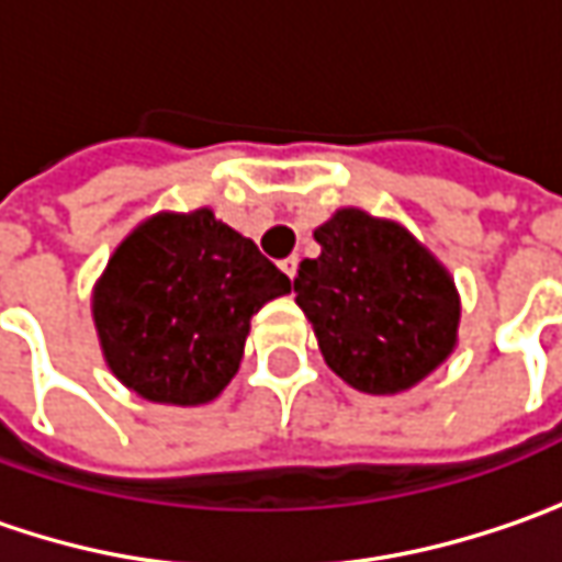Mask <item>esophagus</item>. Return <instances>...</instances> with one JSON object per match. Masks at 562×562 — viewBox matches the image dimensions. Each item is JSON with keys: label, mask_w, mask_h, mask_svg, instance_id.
<instances>
[{"label": "esophagus", "mask_w": 562, "mask_h": 562, "mask_svg": "<svg viewBox=\"0 0 562 562\" xmlns=\"http://www.w3.org/2000/svg\"><path fill=\"white\" fill-rule=\"evenodd\" d=\"M282 273L289 277V280H295V273H299V254H292V257H285V260H280Z\"/></svg>", "instance_id": "obj_1"}]
</instances>
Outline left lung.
<instances>
[{"mask_svg":"<svg viewBox=\"0 0 562 562\" xmlns=\"http://www.w3.org/2000/svg\"><path fill=\"white\" fill-rule=\"evenodd\" d=\"M317 257L299 263L295 302L327 366L366 394L426 379L458 337V292L446 267L394 222L340 210L314 232Z\"/></svg>","mask_w":562,"mask_h":562,"instance_id":"8db88e82","label":"left lung"}]
</instances>
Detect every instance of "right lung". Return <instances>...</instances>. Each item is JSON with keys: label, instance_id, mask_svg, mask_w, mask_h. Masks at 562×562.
Here are the masks:
<instances>
[{"label": "right lung", "instance_id": "right-lung-1", "mask_svg": "<svg viewBox=\"0 0 562 562\" xmlns=\"http://www.w3.org/2000/svg\"><path fill=\"white\" fill-rule=\"evenodd\" d=\"M289 277L210 210L143 222L94 289V327L116 379L146 401L206 404L241 366L250 317Z\"/></svg>", "mask_w": 562, "mask_h": 562}]
</instances>
